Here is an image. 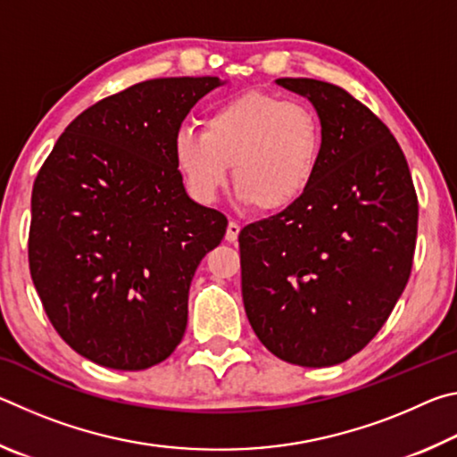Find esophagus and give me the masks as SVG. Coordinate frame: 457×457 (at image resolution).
<instances>
[{
	"label": "esophagus",
	"mask_w": 457,
	"mask_h": 457,
	"mask_svg": "<svg viewBox=\"0 0 457 457\" xmlns=\"http://www.w3.org/2000/svg\"><path fill=\"white\" fill-rule=\"evenodd\" d=\"M239 229H242V228H239V223H237V221H229V223H228L226 239H228L229 244H234V242H236L237 236H239Z\"/></svg>",
	"instance_id": "1"
}]
</instances>
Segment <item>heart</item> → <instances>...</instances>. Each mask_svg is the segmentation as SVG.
Here are the masks:
<instances>
[{"mask_svg":"<svg viewBox=\"0 0 457 457\" xmlns=\"http://www.w3.org/2000/svg\"><path fill=\"white\" fill-rule=\"evenodd\" d=\"M324 146L312 108L264 90L228 98L207 114L204 133L181 129L173 161L185 187L212 204L231 181L260 213H280L303 199L319 175Z\"/></svg>","mask_w":457,"mask_h":457,"instance_id":"heart-1","label":"heart"}]
</instances>
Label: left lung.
Listing matches in <instances>:
<instances>
[{
  "mask_svg": "<svg viewBox=\"0 0 457 457\" xmlns=\"http://www.w3.org/2000/svg\"><path fill=\"white\" fill-rule=\"evenodd\" d=\"M319 112V175L290 210L239 231L244 308L278 359L338 365L373 340L403 294L417 193L385 122L337 84L278 79Z\"/></svg>",
  "mask_w": 457,
  "mask_h": 457,
  "instance_id": "1",
  "label": "left lung"
}]
</instances>
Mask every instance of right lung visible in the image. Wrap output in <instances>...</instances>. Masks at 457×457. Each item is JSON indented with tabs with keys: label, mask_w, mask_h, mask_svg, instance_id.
<instances>
[{
	"label": "right lung",
	"mask_w": 457,
	"mask_h": 457,
	"mask_svg": "<svg viewBox=\"0 0 457 457\" xmlns=\"http://www.w3.org/2000/svg\"><path fill=\"white\" fill-rule=\"evenodd\" d=\"M220 84L154 79L98 100L37 171L29 274L52 327L96 365L149 369L185 335L193 274L228 220L185 193L173 138Z\"/></svg>",
	"instance_id": "obj_1"
}]
</instances>
